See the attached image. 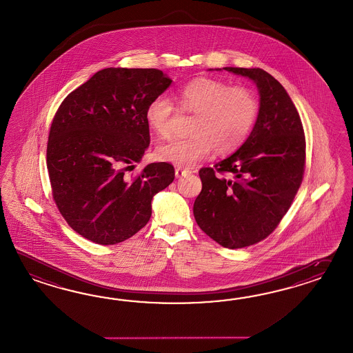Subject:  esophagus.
Instances as JSON below:
<instances>
[{
    "mask_svg": "<svg viewBox=\"0 0 353 353\" xmlns=\"http://www.w3.org/2000/svg\"><path fill=\"white\" fill-rule=\"evenodd\" d=\"M192 174L190 170H187V169H181V168H176L175 169V176L176 178H183V176H187V175H190Z\"/></svg>",
    "mask_w": 353,
    "mask_h": 353,
    "instance_id": "esophagus-1",
    "label": "esophagus"
}]
</instances>
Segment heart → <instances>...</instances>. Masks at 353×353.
<instances>
[{"instance_id": "obj_1", "label": "heart", "mask_w": 353, "mask_h": 353, "mask_svg": "<svg viewBox=\"0 0 353 353\" xmlns=\"http://www.w3.org/2000/svg\"><path fill=\"white\" fill-rule=\"evenodd\" d=\"M181 110L194 114L192 136L172 139L156 150L157 159L179 168H193L217 154H229L243 145L259 115V101L247 87L212 79L197 78L185 84L178 96ZM175 106L166 96H157L145 111L150 129L161 138L172 134Z\"/></svg>"}]
</instances>
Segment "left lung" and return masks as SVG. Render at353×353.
<instances>
[{
	"instance_id": "1",
	"label": "left lung",
	"mask_w": 353,
	"mask_h": 353,
	"mask_svg": "<svg viewBox=\"0 0 353 353\" xmlns=\"http://www.w3.org/2000/svg\"><path fill=\"white\" fill-rule=\"evenodd\" d=\"M212 70V69H210ZM252 81L260 108L252 132L234 154L199 170L202 190L193 215L225 248L260 242L281 223L305 172L306 142L299 111L279 81L260 68H223ZM228 172L230 178L216 176Z\"/></svg>"
}]
</instances>
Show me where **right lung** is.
I'll return each mask as SVG.
<instances>
[{
    "mask_svg": "<svg viewBox=\"0 0 353 353\" xmlns=\"http://www.w3.org/2000/svg\"><path fill=\"white\" fill-rule=\"evenodd\" d=\"M172 81L159 69L106 68L63 101L54 115L47 169L66 223L94 243L117 244L148 223L154 194L174 181L168 163L125 172L150 145L145 111Z\"/></svg>",
    "mask_w": 353,
    "mask_h": 353,
    "instance_id": "right-lung-1",
    "label": "right lung"
}]
</instances>
